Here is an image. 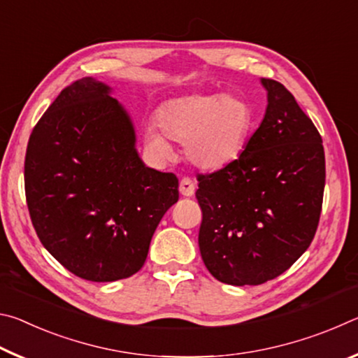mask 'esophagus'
<instances>
[{
  "mask_svg": "<svg viewBox=\"0 0 358 358\" xmlns=\"http://www.w3.org/2000/svg\"><path fill=\"white\" fill-rule=\"evenodd\" d=\"M194 191H196L194 181L191 178H187V177L181 178V181H180V192H181V196L191 197V196H194Z\"/></svg>",
  "mask_w": 358,
  "mask_h": 358,
  "instance_id": "esophagus-1",
  "label": "esophagus"
}]
</instances>
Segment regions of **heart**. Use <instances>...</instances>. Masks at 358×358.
<instances>
[{
  "label": "heart",
  "instance_id": "1",
  "mask_svg": "<svg viewBox=\"0 0 358 358\" xmlns=\"http://www.w3.org/2000/svg\"><path fill=\"white\" fill-rule=\"evenodd\" d=\"M157 123L145 126V141L156 156H171L173 138L183 142L192 164L215 171L243 153L254 128V110L237 94L192 93L166 101Z\"/></svg>",
  "mask_w": 358,
  "mask_h": 358
}]
</instances>
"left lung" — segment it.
Instances as JSON below:
<instances>
[{
    "label": "left lung",
    "instance_id": "left-lung-1",
    "mask_svg": "<svg viewBox=\"0 0 358 358\" xmlns=\"http://www.w3.org/2000/svg\"><path fill=\"white\" fill-rule=\"evenodd\" d=\"M260 83L268 104L243 153L197 175L203 264L232 286H257L284 273L311 245L322 210V137L284 85Z\"/></svg>",
    "mask_w": 358,
    "mask_h": 358
}]
</instances>
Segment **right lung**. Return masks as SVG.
Listing matches in <instances>:
<instances>
[{
  "label": "right lung",
  "instance_id": "add662e5",
  "mask_svg": "<svg viewBox=\"0 0 358 358\" xmlns=\"http://www.w3.org/2000/svg\"><path fill=\"white\" fill-rule=\"evenodd\" d=\"M112 88L83 77L66 87L29 136L25 194L36 234L83 280L129 278L157 224L178 201V178L143 164L136 129Z\"/></svg>",
  "mask_w": 358,
  "mask_h": 358
}]
</instances>
